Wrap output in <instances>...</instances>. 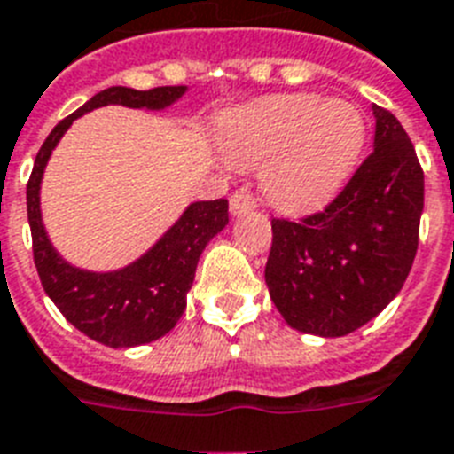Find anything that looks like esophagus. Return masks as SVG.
<instances>
[{
    "label": "esophagus",
    "instance_id": "34e87169",
    "mask_svg": "<svg viewBox=\"0 0 454 454\" xmlns=\"http://www.w3.org/2000/svg\"><path fill=\"white\" fill-rule=\"evenodd\" d=\"M254 206H257V200H254V194L250 187H239L234 194H231L230 200V208L234 215H241V213L253 211Z\"/></svg>",
    "mask_w": 454,
    "mask_h": 454
}]
</instances>
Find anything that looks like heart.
I'll return each mask as SVG.
<instances>
[{"mask_svg":"<svg viewBox=\"0 0 454 454\" xmlns=\"http://www.w3.org/2000/svg\"><path fill=\"white\" fill-rule=\"evenodd\" d=\"M220 141L239 167L264 164L262 187L276 208L310 211L332 200L357 167L364 115L350 101L292 92L257 99L223 120Z\"/></svg>","mask_w":454,"mask_h":454,"instance_id":"obj_1","label":"heart"}]
</instances>
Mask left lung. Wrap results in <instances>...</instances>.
Wrapping results in <instances>:
<instances>
[{"instance_id":"8db88e82","label":"left lung","mask_w":454,"mask_h":454,"mask_svg":"<svg viewBox=\"0 0 454 454\" xmlns=\"http://www.w3.org/2000/svg\"><path fill=\"white\" fill-rule=\"evenodd\" d=\"M373 153L325 208L273 218L264 278L287 325L346 336L402 290L420 241L425 174L402 122L373 104Z\"/></svg>"}]
</instances>
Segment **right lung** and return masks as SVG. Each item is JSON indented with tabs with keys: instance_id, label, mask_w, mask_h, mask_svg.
Instances as JSON below:
<instances>
[{
	"instance_id": "obj_1",
	"label": "right lung",
	"mask_w": 454,
	"mask_h": 454,
	"mask_svg": "<svg viewBox=\"0 0 454 454\" xmlns=\"http://www.w3.org/2000/svg\"><path fill=\"white\" fill-rule=\"evenodd\" d=\"M185 92V85L153 90L108 88L59 120L41 145L27 181V218L32 230L34 264L41 286L67 320L97 343L132 348L151 343L176 327L187 303L201 250L230 223L227 200L197 201L181 220L129 267L114 273H90L67 264L48 241L41 224L39 187L52 148L67 127L92 108L122 104L129 108H164Z\"/></svg>"
}]
</instances>
